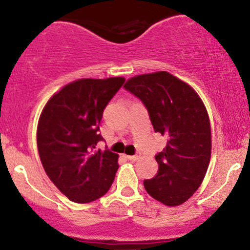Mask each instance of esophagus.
<instances>
[{
  "instance_id": "esophagus-1",
  "label": "esophagus",
  "mask_w": 250,
  "mask_h": 250,
  "mask_svg": "<svg viewBox=\"0 0 250 250\" xmlns=\"http://www.w3.org/2000/svg\"><path fill=\"white\" fill-rule=\"evenodd\" d=\"M140 156H141V155H140V154L128 155L127 159H128V160H130V161H136V160H139V159H140Z\"/></svg>"
}]
</instances>
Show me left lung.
<instances>
[{"label":"left lung","instance_id":"8db88e82","mask_svg":"<svg viewBox=\"0 0 250 250\" xmlns=\"http://www.w3.org/2000/svg\"><path fill=\"white\" fill-rule=\"evenodd\" d=\"M125 89L141 100L155 133L168 139L155 156L156 176L143 181V186L163 205H182L200 187L210 161V123L205 104L190 85L167 71L135 76Z\"/></svg>","mask_w":250,"mask_h":250}]
</instances>
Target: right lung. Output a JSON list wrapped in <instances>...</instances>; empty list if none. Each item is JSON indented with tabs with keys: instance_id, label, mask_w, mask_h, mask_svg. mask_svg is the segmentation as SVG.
I'll list each match as a JSON object with an SVG mask.
<instances>
[{
	"instance_id": "1",
	"label": "right lung",
	"mask_w": 250,
	"mask_h": 250,
	"mask_svg": "<svg viewBox=\"0 0 250 250\" xmlns=\"http://www.w3.org/2000/svg\"><path fill=\"white\" fill-rule=\"evenodd\" d=\"M125 83L123 77L82 79L56 93L37 127L40 159L49 179L68 199L88 203L113 185L119 155L96 146L103 141V110Z\"/></svg>"
}]
</instances>
